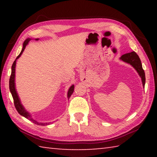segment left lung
Masks as SVG:
<instances>
[{
    "label": "left lung",
    "instance_id": "obj_1",
    "mask_svg": "<svg viewBox=\"0 0 157 157\" xmlns=\"http://www.w3.org/2000/svg\"><path fill=\"white\" fill-rule=\"evenodd\" d=\"M121 59L123 60L124 62L131 64L133 67L136 69L138 73L139 74L140 77L141 78L143 85L144 86L145 84V75L144 70L143 69L142 63L141 62H140L139 55L135 52H131L122 55L121 57Z\"/></svg>",
    "mask_w": 157,
    "mask_h": 157
}]
</instances>
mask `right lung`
<instances>
[{"mask_svg": "<svg viewBox=\"0 0 157 157\" xmlns=\"http://www.w3.org/2000/svg\"><path fill=\"white\" fill-rule=\"evenodd\" d=\"M30 39H26V40L24 41V43H23V49L21 50V52L19 55H18V57H17V59L13 63V64L12 66V73H11V75H10V82H9V85H10V92H11L12 95V98H13V100H14V104L15 106V108L17 110V111L18 112V113L20 114V115L24 116L25 118L29 119V120L33 121V123H35L36 124H39V125H48V124H49L50 123H38V122H36L35 120H33V118H31V116L30 115V113H28L27 111L25 110L24 107H23V105L21 104V102H20V100H19V98L18 96V94L17 93V91H16V89H15V83H14V78H15V66H16V61L18 59V58H19V57L22 54L23 50H25V46H27L28 44L29 43V41H30ZM36 40H38V39H36ZM74 91V85H72L70 87V89L68 90V98L69 99V98L71 96V95L73 94Z\"/></svg>", "mask_w": 157, "mask_h": 157, "instance_id": "right-lung-1", "label": "right lung"}]
</instances>
